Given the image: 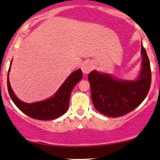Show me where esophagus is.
Segmentation results:
<instances>
[{
  "instance_id": "esophagus-1",
  "label": "esophagus",
  "mask_w": 160,
  "mask_h": 160,
  "mask_svg": "<svg viewBox=\"0 0 160 160\" xmlns=\"http://www.w3.org/2000/svg\"><path fill=\"white\" fill-rule=\"evenodd\" d=\"M91 69H92V64L91 62H85L82 64V70L83 72V73L85 74L89 73L91 71Z\"/></svg>"
}]
</instances>
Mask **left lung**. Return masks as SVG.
<instances>
[{"mask_svg":"<svg viewBox=\"0 0 160 160\" xmlns=\"http://www.w3.org/2000/svg\"><path fill=\"white\" fill-rule=\"evenodd\" d=\"M142 69L135 81L117 80L107 74L93 71L88 78L91 84L92 102L100 113L118 118L129 113L141 104L149 91L152 72L147 51L141 46Z\"/></svg>","mask_w":160,"mask_h":160,"instance_id":"1","label":"left lung"}]
</instances>
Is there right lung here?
<instances>
[{"instance_id":"add662e5","label":"right lung","mask_w":160,"mask_h":160,"mask_svg":"<svg viewBox=\"0 0 160 160\" xmlns=\"http://www.w3.org/2000/svg\"><path fill=\"white\" fill-rule=\"evenodd\" d=\"M9 71L10 67L8 69V72ZM82 71L81 69H78L67 78L54 96L42 102L32 103H24L17 98L11 87L8 75L7 78V87L8 93L13 102L22 112L36 120H50L59 118L66 112L69 107V98L72 91L75 85L82 79Z\"/></svg>"}]
</instances>
